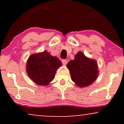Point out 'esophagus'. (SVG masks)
<instances>
[{
  "label": "esophagus",
  "instance_id": "34e87169",
  "mask_svg": "<svg viewBox=\"0 0 124 124\" xmlns=\"http://www.w3.org/2000/svg\"><path fill=\"white\" fill-rule=\"evenodd\" d=\"M67 62H67V60H62V64H63L64 65H67Z\"/></svg>",
  "mask_w": 124,
  "mask_h": 124
}]
</instances>
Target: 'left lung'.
Listing matches in <instances>:
<instances>
[{"label":"left lung","mask_w":124,"mask_h":124,"mask_svg":"<svg viewBox=\"0 0 124 124\" xmlns=\"http://www.w3.org/2000/svg\"><path fill=\"white\" fill-rule=\"evenodd\" d=\"M67 67L70 72L71 79L79 87H85L93 84L97 78L99 70L97 62L79 51L74 59L69 61Z\"/></svg>","instance_id":"left-lung-1"}]
</instances>
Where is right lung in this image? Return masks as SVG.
Returning a JSON list of instances; mask_svg holds the SVG:
<instances>
[{"instance_id": "right-lung-1", "label": "right lung", "mask_w": 124, "mask_h": 124, "mask_svg": "<svg viewBox=\"0 0 124 124\" xmlns=\"http://www.w3.org/2000/svg\"><path fill=\"white\" fill-rule=\"evenodd\" d=\"M62 62L47 51L32 54L27 60L26 70L30 79L37 85L47 86L53 80Z\"/></svg>"}]
</instances>
